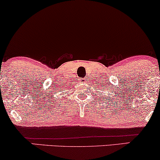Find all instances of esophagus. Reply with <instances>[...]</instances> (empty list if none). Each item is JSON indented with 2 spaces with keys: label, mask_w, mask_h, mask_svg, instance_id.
I'll list each match as a JSON object with an SVG mask.
<instances>
[{
  "label": "esophagus",
  "mask_w": 160,
  "mask_h": 160,
  "mask_svg": "<svg viewBox=\"0 0 160 160\" xmlns=\"http://www.w3.org/2000/svg\"><path fill=\"white\" fill-rule=\"evenodd\" d=\"M87 78H82V79H81V82H82V83H86V82H87Z\"/></svg>",
  "instance_id": "obj_1"
}]
</instances>
